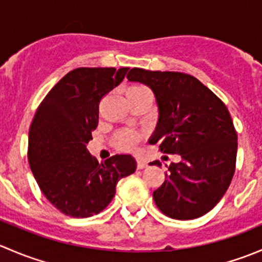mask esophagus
I'll return each mask as SVG.
<instances>
[{
  "mask_svg": "<svg viewBox=\"0 0 262 262\" xmlns=\"http://www.w3.org/2000/svg\"><path fill=\"white\" fill-rule=\"evenodd\" d=\"M144 167H147V163L144 162V161L142 160L137 161V168H138V170H143Z\"/></svg>",
  "mask_w": 262,
  "mask_h": 262,
  "instance_id": "1",
  "label": "esophagus"
}]
</instances>
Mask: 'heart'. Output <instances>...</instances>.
<instances>
[{"label":"heart","instance_id":"1","mask_svg":"<svg viewBox=\"0 0 262 262\" xmlns=\"http://www.w3.org/2000/svg\"><path fill=\"white\" fill-rule=\"evenodd\" d=\"M126 97H138V96H150L149 89L143 84H132L126 89ZM143 138V134L132 133V132H120L115 136L114 144L119 150L124 152H133L136 150L139 142Z\"/></svg>","mask_w":262,"mask_h":262}]
</instances>
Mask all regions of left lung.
Returning a JSON list of instances; mask_svg holds the SVG:
<instances>
[{
	"label": "left lung",
	"instance_id": "8db88e82",
	"mask_svg": "<svg viewBox=\"0 0 262 262\" xmlns=\"http://www.w3.org/2000/svg\"><path fill=\"white\" fill-rule=\"evenodd\" d=\"M126 78L147 84L157 100L160 119L149 143L181 157L167 166L165 181L153 191L156 205L180 221L204 215L222 199L236 170L237 132L228 109L186 73L132 68Z\"/></svg>",
	"mask_w": 262,
	"mask_h": 262
}]
</instances>
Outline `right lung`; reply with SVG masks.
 Here are the masks:
<instances>
[{"label": "right lung", "mask_w": 262, "mask_h": 262, "mask_svg": "<svg viewBox=\"0 0 262 262\" xmlns=\"http://www.w3.org/2000/svg\"><path fill=\"white\" fill-rule=\"evenodd\" d=\"M128 70L76 68L36 109L29 130V165L44 196L66 215L87 218L104 210L118 181L136 171L130 155L99 163L86 148L99 123L100 101Z\"/></svg>", "instance_id": "right-lung-1"}]
</instances>
